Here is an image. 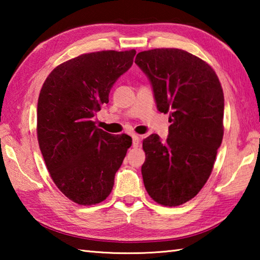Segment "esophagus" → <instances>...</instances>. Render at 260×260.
Instances as JSON below:
<instances>
[{
  "label": "esophagus",
  "mask_w": 260,
  "mask_h": 260,
  "mask_svg": "<svg viewBox=\"0 0 260 260\" xmlns=\"http://www.w3.org/2000/svg\"><path fill=\"white\" fill-rule=\"evenodd\" d=\"M132 139H133V147L134 148H138L139 147V144H140V138L138 135H133L132 136Z\"/></svg>",
  "instance_id": "34e87169"
}]
</instances>
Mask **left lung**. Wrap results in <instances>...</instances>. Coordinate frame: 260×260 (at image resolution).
<instances>
[{
	"instance_id": "obj_1",
	"label": "left lung",
	"mask_w": 260,
	"mask_h": 260,
	"mask_svg": "<svg viewBox=\"0 0 260 260\" xmlns=\"http://www.w3.org/2000/svg\"><path fill=\"white\" fill-rule=\"evenodd\" d=\"M135 63L146 73L158 111L169 113L166 141L143 140L142 178L153 201L178 206L208 181L223 136V91L213 69L175 48L141 51Z\"/></svg>"
}]
</instances>
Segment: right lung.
I'll use <instances>...</instances> for the list:
<instances>
[{
	"label": "right lung",
	"instance_id": "obj_1",
	"mask_svg": "<svg viewBox=\"0 0 260 260\" xmlns=\"http://www.w3.org/2000/svg\"><path fill=\"white\" fill-rule=\"evenodd\" d=\"M136 54L98 51L83 54L52 70L38 101V140L52 181L80 205L110 195L114 175L132 146L131 136L98 128L93 120L118 78Z\"/></svg>",
	"mask_w": 260,
	"mask_h": 260
}]
</instances>
